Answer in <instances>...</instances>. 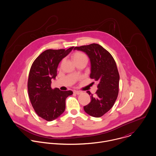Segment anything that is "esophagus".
I'll use <instances>...</instances> for the list:
<instances>
[{
	"label": "esophagus",
	"instance_id": "34e87169",
	"mask_svg": "<svg viewBox=\"0 0 156 156\" xmlns=\"http://www.w3.org/2000/svg\"><path fill=\"white\" fill-rule=\"evenodd\" d=\"M75 94H77V95H80V94H81V93H82V92H81V91H78V90H74V92H73Z\"/></svg>",
	"mask_w": 156,
	"mask_h": 156
}]
</instances>
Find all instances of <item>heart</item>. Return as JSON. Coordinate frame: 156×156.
<instances>
[{
  "label": "heart",
  "instance_id": "b5f03b06",
  "mask_svg": "<svg viewBox=\"0 0 156 156\" xmlns=\"http://www.w3.org/2000/svg\"><path fill=\"white\" fill-rule=\"evenodd\" d=\"M71 58L75 64H76L77 63L83 61H86L87 62L88 61L87 56L80 51H76L73 53L71 56Z\"/></svg>",
  "mask_w": 156,
  "mask_h": 156
}]
</instances>
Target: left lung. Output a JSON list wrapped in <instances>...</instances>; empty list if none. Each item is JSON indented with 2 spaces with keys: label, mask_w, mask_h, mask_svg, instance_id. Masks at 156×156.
I'll return each instance as SVG.
<instances>
[{
  "label": "left lung",
  "mask_w": 156,
  "mask_h": 156,
  "mask_svg": "<svg viewBox=\"0 0 156 156\" xmlns=\"http://www.w3.org/2000/svg\"><path fill=\"white\" fill-rule=\"evenodd\" d=\"M74 50L84 52L90 61V77L98 83L95 95L89 91L91 101L84 106V111L94 117H100L114 106L119 94L120 76L112 56L97 44L75 47Z\"/></svg>",
  "instance_id": "left-lung-1"
}]
</instances>
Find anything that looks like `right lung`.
Returning <instances> with one entry per match:
<instances>
[{"label":"right lung","instance_id":"1","mask_svg":"<svg viewBox=\"0 0 156 156\" xmlns=\"http://www.w3.org/2000/svg\"><path fill=\"white\" fill-rule=\"evenodd\" d=\"M48 49L43 51L33 62L28 76V92L31 105L38 116L51 122L65 111L66 100L73 94L71 90L51 89V80L57 75L61 61L73 49Z\"/></svg>","mask_w":156,"mask_h":156}]
</instances>
